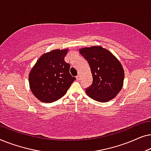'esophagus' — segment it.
Wrapping results in <instances>:
<instances>
[{"label": "esophagus", "instance_id": "34e87169", "mask_svg": "<svg viewBox=\"0 0 151 151\" xmlns=\"http://www.w3.org/2000/svg\"><path fill=\"white\" fill-rule=\"evenodd\" d=\"M80 78H81V76H80V74H78V75L76 76V80H80Z\"/></svg>", "mask_w": 151, "mask_h": 151}]
</instances>
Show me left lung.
Segmentation results:
<instances>
[{
	"mask_svg": "<svg viewBox=\"0 0 151 151\" xmlns=\"http://www.w3.org/2000/svg\"><path fill=\"white\" fill-rule=\"evenodd\" d=\"M80 53L87 60L93 76L92 84L86 93L93 100L109 102L120 91L124 71L118 60L100 46L84 47Z\"/></svg>",
	"mask_w": 151,
	"mask_h": 151,
	"instance_id": "8db88e82",
	"label": "left lung"
}]
</instances>
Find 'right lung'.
<instances>
[{
	"instance_id": "right-lung-1",
	"label": "right lung",
	"mask_w": 151,
	"mask_h": 151,
	"mask_svg": "<svg viewBox=\"0 0 151 151\" xmlns=\"http://www.w3.org/2000/svg\"><path fill=\"white\" fill-rule=\"evenodd\" d=\"M68 49H55L42 55L31 70V91L38 100L53 102L67 93L76 80L69 73L70 65L65 61Z\"/></svg>"
}]
</instances>
